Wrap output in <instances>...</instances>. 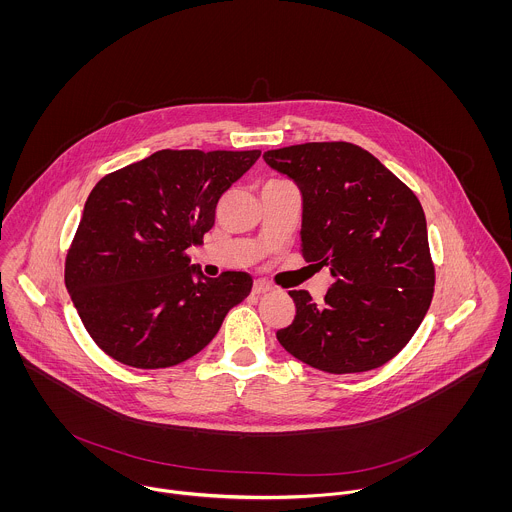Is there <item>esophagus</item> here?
I'll return each instance as SVG.
<instances>
[{
  "mask_svg": "<svg viewBox=\"0 0 512 512\" xmlns=\"http://www.w3.org/2000/svg\"><path fill=\"white\" fill-rule=\"evenodd\" d=\"M270 290H272V286L266 284L264 280H256V282H254V288H252V292L258 293V295H260V293H268Z\"/></svg>",
  "mask_w": 512,
  "mask_h": 512,
  "instance_id": "1",
  "label": "esophagus"
}]
</instances>
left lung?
I'll return each instance as SVG.
<instances>
[{"label":"left lung","instance_id":"8db88e82","mask_svg":"<svg viewBox=\"0 0 512 512\" xmlns=\"http://www.w3.org/2000/svg\"><path fill=\"white\" fill-rule=\"evenodd\" d=\"M270 167L303 197L301 256L329 266L323 303L293 290L295 317L276 333L305 365L365 372L394 359L426 317L436 284L424 209L372 153L349 142L270 149Z\"/></svg>","mask_w":512,"mask_h":512}]
</instances>
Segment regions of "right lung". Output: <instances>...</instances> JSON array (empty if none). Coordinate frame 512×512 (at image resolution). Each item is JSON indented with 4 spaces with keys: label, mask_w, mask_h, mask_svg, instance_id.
<instances>
[{
    "label": "right lung",
    "mask_w": 512,
    "mask_h": 512,
    "mask_svg": "<svg viewBox=\"0 0 512 512\" xmlns=\"http://www.w3.org/2000/svg\"><path fill=\"white\" fill-rule=\"evenodd\" d=\"M258 157L260 149H161L96 183L67 252L65 284L108 357L134 368L179 365L215 339L250 293V274L205 278L189 266L187 248L203 242L220 197Z\"/></svg>",
    "instance_id": "right-lung-1"
}]
</instances>
